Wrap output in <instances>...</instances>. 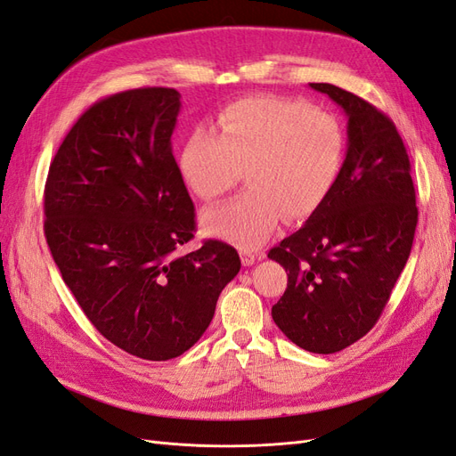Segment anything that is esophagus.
Instances as JSON below:
<instances>
[{
  "instance_id": "obj_1",
  "label": "esophagus",
  "mask_w": 456,
  "mask_h": 456,
  "mask_svg": "<svg viewBox=\"0 0 456 456\" xmlns=\"http://www.w3.org/2000/svg\"><path fill=\"white\" fill-rule=\"evenodd\" d=\"M258 258H260V255H256V253H253V251H247V249L241 251V262H243V266L255 265V260H258Z\"/></svg>"
}]
</instances>
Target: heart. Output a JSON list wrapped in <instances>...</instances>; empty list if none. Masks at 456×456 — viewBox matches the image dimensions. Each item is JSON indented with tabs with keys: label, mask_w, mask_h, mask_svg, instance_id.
Segmentation results:
<instances>
[{
	"label": "heart",
	"mask_w": 456,
	"mask_h": 456,
	"mask_svg": "<svg viewBox=\"0 0 456 456\" xmlns=\"http://www.w3.org/2000/svg\"><path fill=\"white\" fill-rule=\"evenodd\" d=\"M218 134L203 127L188 136L178 158L183 181L203 201L240 183L241 196L203 215L205 230L256 247L287 220L310 216L333 190L346 139L338 121L310 104L281 96H251L224 106Z\"/></svg>",
	"instance_id": "heart-1"
}]
</instances>
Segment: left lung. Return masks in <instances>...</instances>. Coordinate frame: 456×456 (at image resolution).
Masks as SVG:
<instances>
[{"mask_svg": "<svg viewBox=\"0 0 456 456\" xmlns=\"http://www.w3.org/2000/svg\"><path fill=\"white\" fill-rule=\"evenodd\" d=\"M310 87L346 112L348 151L325 201L268 253L289 270L272 317L297 346L335 354L379 322L411 255L419 209L394 121L337 86Z\"/></svg>", "mask_w": 456, "mask_h": 456, "instance_id": "left-lung-1", "label": "left lung"}]
</instances>
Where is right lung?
Returning <instances> with one entry per match:
<instances>
[{
    "label": "right lung",
    "instance_id": "add662e5",
    "mask_svg": "<svg viewBox=\"0 0 456 456\" xmlns=\"http://www.w3.org/2000/svg\"><path fill=\"white\" fill-rule=\"evenodd\" d=\"M181 94L141 87L79 116L54 154L44 196L54 265L99 333L150 362L184 354L209 327L238 251L194 238L196 209L171 134Z\"/></svg>",
    "mask_w": 456,
    "mask_h": 456
}]
</instances>
